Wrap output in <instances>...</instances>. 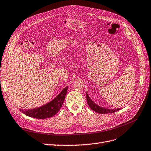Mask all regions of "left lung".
<instances>
[{
  "label": "left lung",
  "mask_w": 151,
  "mask_h": 151,
  "mask_svg": "<svg viewBox=\"0 0 151 151\" xmlns=\"http://www.w3.org/2000/svg\"><path fill=\"white\" fill-rule=\"evenodd\" d=\"M86 100L88 104V106L90 107V108L95 111V112L99 113V114H109V113H114L116 112V111H119L120 110V109H108L106 108L101 107L99 106H97V105L92 101L88 95L86 94Z\"/></svg>",
  "instance_id": "8db88e82"
}]
</instances>
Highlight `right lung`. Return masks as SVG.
<instances>
[{
	"mask_svg": "<svg viewBox=\"0 0 151 151\" xmlns=\"http://www.w3.org/2000/svg\"><path fill=\"white\" fill-rule=\"evenodd\" d=\"M67 89L68 86L65 88L54 100L45 104V106L35 109L20 110V111L26 115L38 119H44L53 116L61 109Z\"/></svg>",
	"mask_w": 151,
	"mask_h": 151,
	"instance_id": "obj_1",
	"label": "right lung"
}]
</instances>
